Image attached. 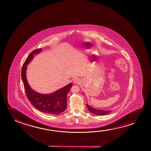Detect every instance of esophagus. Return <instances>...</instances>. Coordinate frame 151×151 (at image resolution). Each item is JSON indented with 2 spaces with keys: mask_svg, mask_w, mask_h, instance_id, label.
<instances>
[{
  "mask_svg": "<svg viewBox=\"0 0 151 151\" xmlns=\"http://www.w3.org/2000/svg\"><path fill=\"white\" fill-rule=\"evenodd\" d=\"M73 83L75 84H77V83H80V80H79V79L77 78H75L74 79V81H73Z\"/></svg>",
  "mask_w": 151,
  "mask_h": 151,
  "instance_id": "1",
  "label": "esophagus"
}]
</instances>
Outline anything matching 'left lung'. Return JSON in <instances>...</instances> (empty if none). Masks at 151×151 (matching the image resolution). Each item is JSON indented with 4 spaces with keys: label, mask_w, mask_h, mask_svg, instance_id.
Returning <instances> with one entry per match:
<instances>
[{
    "label": "left lung",
    "mask_w": 151,
    "mask_h": 151,
    "mask_svg": "<svg viewBox=\"0 0 151 151\" xmlns=\"http://www.w3.org/2000/svg\"><path fill=\"white\" fill-rule=\"evenodd\" d=\"M87 108L88 109L89 111L91 112V113L95 114V115H99V116H103L106 114H108L111 112V110H109V111H105V110H96L91 107L90 106L88 105L87 104Z\"/></svg>",
    "instance_id": "left-lung-1"
}]
</instances>
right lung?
Wrapping results in <instances>:
<instances>
[{"label":"right lung","instance_id":"right-lung-1","mask_svg":"<svg viewBox=\"0 0 151 151\" xmlns=\"http://www.w3.org/2000/svg\"><path fill=\"white\" fill-rule=\"evenodd\" d=\"M41 50V48L33 50L29 54L23 64L21 75L25 93L27 99L37 109L48 114H59L66 109L67 94L72 87V84L70 83L50 94H41L33 91L27 82L26 76L27 65L32 59L35 54L39 53Z\"/></svg>","mask_w":151,"mask_h":151}]
</instances>
